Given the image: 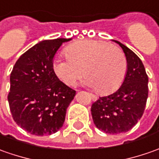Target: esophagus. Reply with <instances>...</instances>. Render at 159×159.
Returning a JSON list of instances; mask_svg holds the SVG:
<instances>
[{
  "label": "esophagus",
  "instance_id": "1",
  "mask_svg": "<svg viewBox=\"0 0 159 159\" xmlns=\"http://www.w3.org/2000/svg\"><path fill=\"white\" fill-rule=\"evenodd\" d=\"M90 96H91V98H92L93 101H96L97 100L96 95H94V94H93V93H90Z\"/></svg>",
  "mask_w": 159,
  "mask_h": 159
}]
</instances>
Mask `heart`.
<instances>
[{
	"label": "heart",
	"mask_w": 159,
	"mask_h": 159,
	"mask_svg": "<svg viewBox=\"0 0 159 159\" xmlns=\"http://www.w3.org/2000/svg\"><path fill=\"white\" fill-rule=\"evenodd\" d=\"M66 57H54L52 70L63 83L72 86L83 73L86 84L101 94L115 92L127 72V59L120 48L100 40H81L66 48Z\"/></svg>",
	"instance_id": "heart-1"
}]
</instances>
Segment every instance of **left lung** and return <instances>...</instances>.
<instances>
[{
  "instance_id": "1",
  "label": "left lung",
  "mask_w": 159,
  "mask_h": 159,
  "mask_svg": "<svg viewBox=\"0 0 159 159\" xmlns=\"http://www.w3.org/2000/svg\"><path fill=\"white\" fill-rule=\"evenodd\" d=\"M127 59V72L120 88L100 97L91 107L95 126L107 134L129 131L141 119L148 98V75L135 52L118 41Z\"/></svg>"
}]
</instances>
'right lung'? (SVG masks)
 <instances>
[{
	"label": "right lung",
	"instance_id": "1",
	"mask_svg": "<svg viewBox=\"0 0 159 159\" xmlns=\"http://www.w3.org/2000/svg\"><path fill=\"white\" fill-rule=\"evenodd\" d=\"M71 38L44 40L18 58L10 74L7 95L14 121L31 135H52L63 126L76 91L59 80L52 60L63 43Z\"/></svg>",
	"mask_w": 159,
	"mask_h": 159
}]
</instances>
